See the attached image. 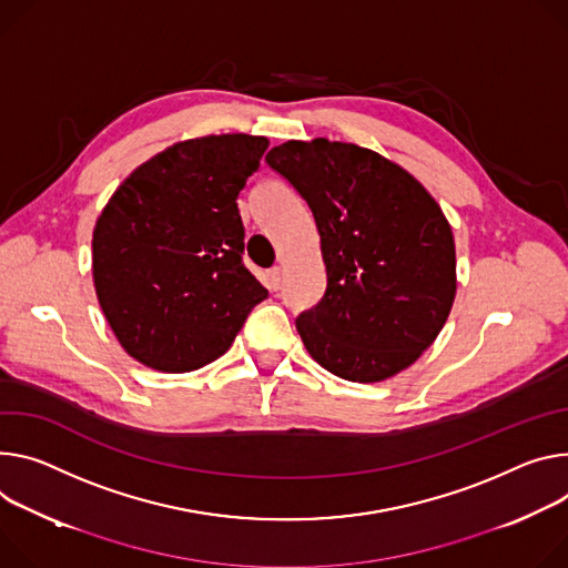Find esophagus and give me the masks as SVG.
<instances>
[{"mask_svg": "<svg viewBox=\"0 0 568 568\" xmlns=\"http://www.w3.org/2000/svg\"><path fill=\"white\" fill-rule=\"evenodd\" d=\"M265 285H267L272 292H276V290L281 287V270H278V267H274V270H270V272L265 274Z\"/></svg>", "mask_w": 568, "mask_h": 568, "instance_id": "1", "label": "esophagus"}]
</instances>
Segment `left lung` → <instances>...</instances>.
<instances>
[{"label":"left lung","mask_w":568,"mask_h":568,"mask_svg":"<svg viewBox=\"0 0 568 568\" xmlns=\"http://www.w3.org/2000/svg\"><path fill=\"white\" fill-rule=\"evenodd\" d=\"M311 205L326 265L322 301L296 317L317 363L351 383L407 369L435 342L455 298V242L428 190L351 142L290 140L267 153Z\"/></svg>","instance_id":"1"}]
</instances>
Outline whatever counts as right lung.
<instances>
[{
	"label": "right lung",
	"mask_w": 568,
	"mask_h": 568,
	"mask_svg": "<svg viewBox=\"0 0 568 568\" xmlns=\"http://www.w3.org/2000/svg\"><path fill=\"white\" fill-rule=\"evenodd\" d=\"M270 140L226 133L142 163L92 233L101 311L138 363L168 374L224 355L267 290L244 267L237 194Z\"/></svg>",
	"instance_id": "1"
}]
</instances>
